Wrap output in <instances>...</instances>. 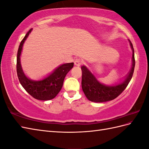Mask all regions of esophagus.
<instances>
[{
  "mask_svg": "<svg viewBox=\"0 0 149 149\" xmlns=\"http://www.w3.org/2000/svg\"><path fill=\"white\" fill-rule=\"evenodd\" d=\"M82 63H83V61H82V60L80 59H76L74 62L75 65L77 66H80L82 65Z\"/></svg>",
  "mask_w": 149,
  "mask_h": 149,
  "instance_id": "34e87169",
  "label": "esophagus"
}]
</instances>
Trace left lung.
<instances>
[{"label":"left lung","mask_w":149,"mask_h":149,"mask_svg":"<svg viewBox=\"0 0 149 149\" xmlns=\"http://www.w3.org/2000/svg\"><path fill=\"white\" fill-rule=\"evenodd\" d=\"M129 42L132 51V65L130 71L120 83L113 85L104 84L99 81L86 66H81L82 89L88 100L94 102H104L112 100L121 94L127 86L133 75L135 66L133 46L130 40Z\"/></svg>","instance_id":"8db88e82"}]
</instances>
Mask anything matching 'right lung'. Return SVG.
<instances>
[{"instance_id": "add662e5", "label": "right lung", "mask_w": 149, "mask_h": 149, "mask_svg": "<svg viewBox=\"0 0 149 149\" xmlns=\"http://www.w3.org/2000/svg\"><path fill=\"white\" fill-rule=\"evenodd\" d=\"M32 31L30 29L19 45L17 59V72L19 81L27 92L34 99L40 100H51L61 90L66 75L74 66V63H65L58 66L47 76L40 80H33L27 77L22 70L20 56L24 44Z\"/></svg>"}]
</instances>
